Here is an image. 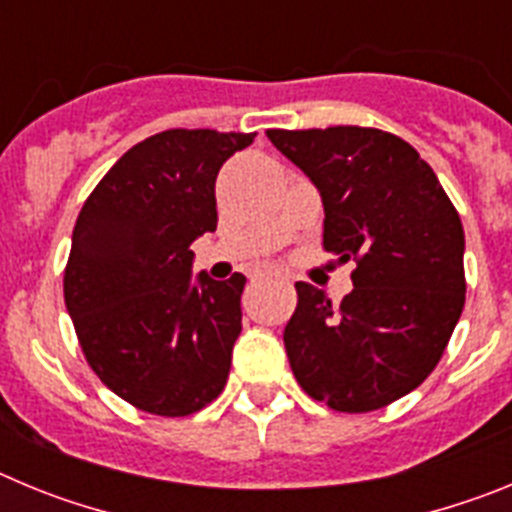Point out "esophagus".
I'll list each match as a JSON object with an SVG mask.
<instances>
[{
    "mask_svg": "<svg viewBox=\"0 0 512 512\" xmlns=\"http://www.w3.org/2000/svg\"><path fill=\"white\" fill-rule=\"evenodd\" d=\"M253 279H269V274H264V271H261V274H256Z\"/></svg>",
    "mask_w": 512,
    "mask_h": 512,
    "instance_id": "34e87169",
    "label": "esophagus"
}]
</instances>
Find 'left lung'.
I'll return each mask as SVG.
<instances>
[{"label":"left lung","instance_id":"obj_1","mask_svg":"<svg viewBox=\"0 0 512 512\" xmlns=\"http://www.w3.org/2000/svg\"><path fill=\"white\" fill-rule=\"evenodd\" d=\"M323 200V248L356 261L354 289L330 305L297 282L284 328L295 379L338 413H369L436 369L464 310V228L410 143L377 128L266 130Z\"/></svg>","mask_w":512,"mask_h":512}]
</instances>
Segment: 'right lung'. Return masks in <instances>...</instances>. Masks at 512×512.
<instances>
[{
	"label": "right lung",
	"mask_w": 512,
	"mask_h": 512,
	"mask_svg": "<svg viewBox=\"0 0 512 512\" xmlns=\"http://www.w3.org/2000/svg\"><path fill=\"white\" fill-rule=\"evenodd\" d=\"M253 138L151 135L102 176L76 217L66 310L94 374L143 413L192 415L228 382L246 277L192 279L189 246L217 228V171Z\"/></svg>",
	"instance_id": "obj_1"
}]
</instances>
